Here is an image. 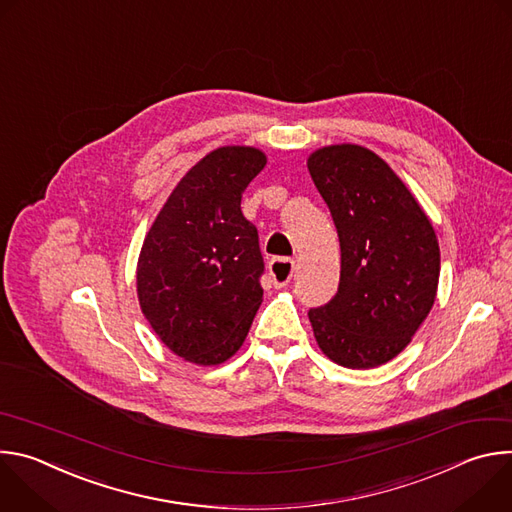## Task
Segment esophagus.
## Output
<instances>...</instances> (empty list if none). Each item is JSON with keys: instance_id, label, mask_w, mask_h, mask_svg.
Returning <instances> with one entry per match:
<instances>
[{"instance_id": "1", "label": "esophagus", "mask_w": 512, "mask_h": 512, "mask_svg": "<svg viewBox=\"0 0 512 512\" xmlns=\"http://www.w3.org/2000/svg\"><path fill=\"white\" fill-rule=\"evenodd\" d=\"M294 271H296V263L291 259H273L269 263V275H271L275 287L287 285L289 279L294 277Z\"/></svg>"}]
</instances>
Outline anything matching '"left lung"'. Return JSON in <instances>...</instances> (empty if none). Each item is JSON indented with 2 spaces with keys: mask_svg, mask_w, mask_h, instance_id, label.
Segmentation results:
<instances>
[{
  "mask_svg": "<svg viewBox=\"0 0 512 512\" xmlns=\"http://www.w3.org/2000/svg\"><path fill=\"white\" fill-rule=\"evenodd\" d=\"M340 239L336 296L308 312L322 352L346 369L395 358L427 318L440 279L435 231L377 154L342 143L308 158Z\"/></svg>",
  "mask_w": 512,
  "mask_h": 512,
  "instance_id": "left-lung-1",
  "label": "left lung"
}]
</instances>
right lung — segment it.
I'll use <instances>...</instances> for the list:
<instances>
[{
	"label": "right lung",
	"instance_id": "add662e5",
	"mask_svg": "<svg viewBox=\"0 0 512 512\" xmlns=\"http://www.w3.org/2000/svg\"><path fill=\"white\" fill-rule=\"evenodd\" d=\"M263 152L225 145L178 182L137 261V298L160 340L184 360L221 364L243 344L261 306L265 263L241 212Z\"/></svg>",
	"mask_w": 512,
	"mask_h": 512
}]
</instances>
